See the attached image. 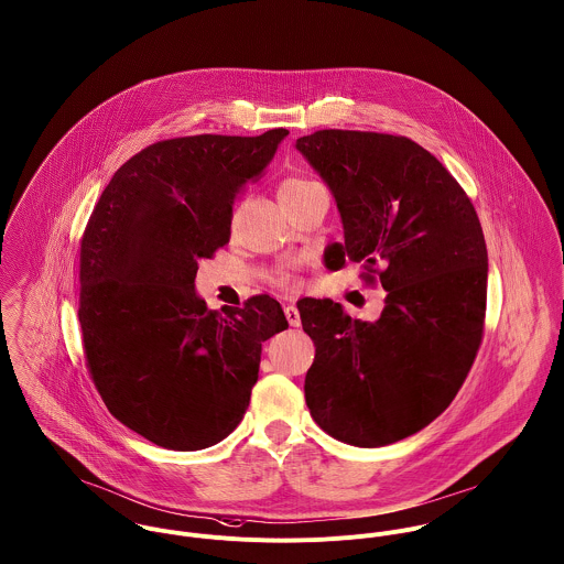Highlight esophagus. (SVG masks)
Instances as JSON below:
<instances>
[{
  "label": "esophagus",
  "mask_w": 564,
  "mask_h": 564,
  "mask_svg": "<svg viewBox=\"0 0 564 564\" xmlns=\"http://www.w3.org/2000/svg\"><path fill=\"white\" fill-rule=\"evenodd\" d=\"M285 318H288L290 327H301V314H299V310L294 305L285 307Z\"/></svg>",
  "instance_id": "34e87169"
}]
</instances>
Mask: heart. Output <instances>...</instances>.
Returning a JSON list of instances; mask_svg holds the SVG:
<instances>
[{
    "label": "heart",
    "mask_w": 564,
    "mask_h": 564,
    "mask_svg": "<svg viewBox=\"0 0 564 564\" xmlns=\"http://www.w3.org/2000/svg\"><path fill=\"white\" fill-rule=\"evenodd\" d=\"M325 189L321 183L312 181V178H303V176H292V178H285L281 185H279V200L281 203H288V200H299V198H305L314 192H321Z\"/></svg>",
    "instance_id": "heart-1"
}]
</instances>
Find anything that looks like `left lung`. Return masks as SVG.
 <instances>
[{"label": "left lung", "instance_id": "1", "mask_svg": "<svg viewBox=\"0 0 564 564\" xmlns=\"http://www.w3.org/2000/svg\"><path fill=\"white\" fill-rule=\"evenodd\" d=\"M296 150L338 205L344 243L329 246V265L357 261L388 292L375 323L334 301L296 303L316 344L305 401L341 443L392 445L438 419L473 366L488 281L481 225L445 165L408 137L318 130Z\"/></svg>", "mask_w": 564, "mask_h": 564}]
</instances>
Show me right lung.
Instances as JSON below:
<instances>
[{"instance_id": "obj_1", "label": "right lung", "mask_w": 564, "mask_h": 564, "mask_svg": "<svg viewBox=\"0 0 564 564\" xmlns=\"http://www.w3.org/2000/svg\"><path fill=\"white\" fill-rule=\"evenodd\" d=\"M290 132L196 134L148 145L102 192L80 241V329L109 412L176 451L239 425L261 344L288 329L261 294L218 314L196 292L198 261L228 243L232 205Z\"/></svg>"}]
</instances>
